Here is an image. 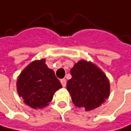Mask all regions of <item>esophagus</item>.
<instances>
[{
  "instance_id": "esophagus-1",
  "label": "esophagus",
  "mask_w": 131,
  "mask_h": 131,
  "mask_svg": "<svg viewBox=\"0 0 131 131\" xmlns=\"http://www.w3.org/2000/svg\"><path fill=\"white\" fill-rule=\"evenodd\" d=\"M61 85H62V86L65 87L66 85V80L65 78L61 79Z\"/></svg>"
}]
</instances>
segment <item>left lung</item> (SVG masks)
Wrapping results in <instances>:
<instances>
[{"mask_svg":"<svg viewBox=\"0 0 131 131\" xmlns=\"http://www.w3.org/2000/svg\"><path fill=\"white\" fill-rule=\"evenodd\" d=\"M66 88L76 106L85 111L99 107L110 95V83L104 73L91 62L79 61L70 70Z\"/></svg>","mask_w":131,"mask_h":131,"instance_id":"8db88e82","label":"left lung"}]
</instances>
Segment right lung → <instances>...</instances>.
Listing matches in <instances>:
<instances>
[{
	"label": "right lung",
	"instance_id": "right-lung-1",
	"mask_svg": "<svg viewBox=\"0 0 131 131\" xmlns=\"http://www.w3.org/2000/svg\"><path fill=\"white\" fill-rule=\"evenodd\" d=\"M18 94L30 107L43 108L51 102L61 84L54 72L49 69L46 61H35L21 72L17 79Z\"/></svg>",
	"mask_w": 131,
	"mask_h": 131
}]
</instances>
